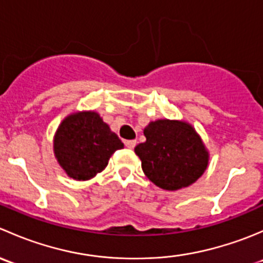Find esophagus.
Returning a JSON list of instances; mask_svg holds the SVG:
<instances>
[{
    "label": "esophagus",
    "instance_id": "1",
    "mask_svg": "<svg viewBox=\"0 0 263 263\" xmlns=\"http://www.w3.org/2000/svg\"><path fill=\"white\" fill-rule=\"evenodd\" d=\"M136 140H128V141H126L124 142V145H126V147H128V148H134L135 146H136Z\"/></svg>",
    "mask_w": 263,
    "mask_h": 263
}]
</instances>
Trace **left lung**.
Segmentation results:
<instances>
[{"label":"left lung","instance_id":"1","mask_svg":"<svg viewBox=\"0 0 263 263\" xmlns=\"http://www.w3.org/2000/svg\"><path fill=\"white\" fill-rule=\"evenodd\" d=\"M146 141L135 147L145 176L166 191L195 183L209 164V153L192 126L183 121L158 119L144 129Z\"/></svg>","mask_w":263,"mask_h":263}]
</instances>
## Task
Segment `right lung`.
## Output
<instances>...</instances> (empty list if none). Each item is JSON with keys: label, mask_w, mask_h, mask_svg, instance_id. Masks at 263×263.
I'll return each mask as SVG.
<instances>
[{"label": "right lung", "mask_w": 263, "mask_h": 263, "mask_svg": "<svg viewBox=\"0 0 263 263\" xmlns=\"http://www.w3.org/2000/svg\"><path fill=\"white\" fill-rule=\"evenodd\" d=\"M122 147L123 142L91 110L66 117L53 140L58 164L76 181H87L104 171L113 153Z\"/></svg>", "instance_id": "1"}]
</instances>
